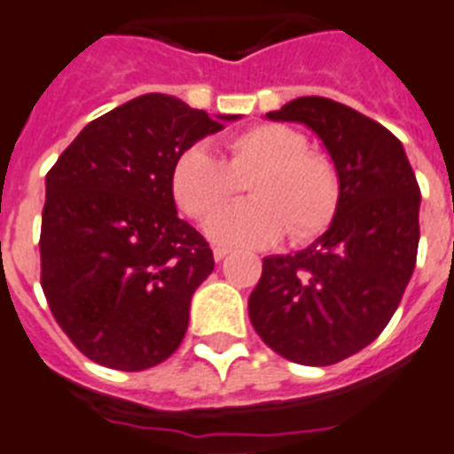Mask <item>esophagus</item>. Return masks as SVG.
Wrapping results in <instances>:
<instances>
[{
	"instance_id": "obj_1",
	"label": "esophagus",
	"mask_w": 454,
	"mask_h": 454,
	"mask_svg": "<svg viewBox=\"0 0 454 454\" xmlns=\"http://www.w3.org/2000/svg\"><path fill=\"white\" fill-rule=\"evenodd\" d=\"M231 250L227 248V246H215V248H213V257H215V262H220V260H224V257L230 255Z\"/></svg>"
}]
</instances>
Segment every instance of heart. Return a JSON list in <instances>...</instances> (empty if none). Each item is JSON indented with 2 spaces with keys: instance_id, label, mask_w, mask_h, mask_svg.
<instances>
[{
  "instance_id": "heart-1",
  "label": "heart",
  "mask_w": 454,
  "mask_h": 454,
  "mask_svg": "<svg viewBox=\"0 0 454 454\" xmlns=\"http://www.w3.org/2000/svg\"><path fill=\"white\" fill-rule=\"evenodd\" d=\"M251 180L253 202L217 214L206 231L217 244L270 246L288 231L307 244L335 220L342 184L325 154L307 150V137L286 124H255L227 140V161L204 145H190L170 166L176 206L204 223Z\"/></svg>"
}]
</instances>
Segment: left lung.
Returning a JSON list of instances; mask_svg holds the SVG:
<instances>
[{"label":"left lung","instance_id":"obj_1","mask_svg":"<svg viewBox=\"0 0 454 454\" xmlns=\"http://www.w3.org/2000/svg\"><path fill=\"white\" fill-rule=\"evenodd\" d=\"M267 117L307 124L324 140L342 197L309 248L264 257L250 324L293 364H340L368 347L401 304L419 244V184L401 140L347 105L304 96Z\"/></svg>","mask_w":454,"mask_h":454}]
</instances>
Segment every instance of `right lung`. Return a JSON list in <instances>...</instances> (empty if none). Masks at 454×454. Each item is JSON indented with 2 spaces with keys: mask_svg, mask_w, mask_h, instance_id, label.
Masks as SVG:
<instances>
[{
  "mask_svg": "<svg viewBox=\"0 0 454 454\" xmlns=\"http://www.w3.org/2000/svg\"><path fill=\"white\" fill-rule=\"evenodd\" d=\"M220 129L204 110L147 93L93 119L46 173L42 288L90 361L147 371L183 342L192 295L215 262L177 217L168 176L180 152Z\"/></svg>",
  "mask_w": 454,
  "mask_h": 454,
  "instance_id": "obj_1",
  "label": "right lung"
}]
</instances>
